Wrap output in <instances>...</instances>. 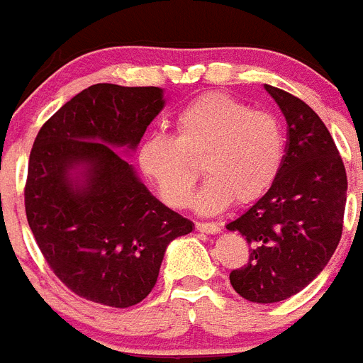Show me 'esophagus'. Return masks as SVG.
<instances>
[{"label":"esophagus","instance_id":"esophagus-1","mask_svg":"<svg viewBox=\"0 0 363 363\" xmlns=\"http://www.w3.org/2000/svg\"><path fill=\"white\" fill-rule=\"evenodd\" d=\"M195 228L199 232H204V234H217V232L221 230V227L217 225V223H196Z\"/></svg>","mask_w":363,"mask_h":363}]
</instances>
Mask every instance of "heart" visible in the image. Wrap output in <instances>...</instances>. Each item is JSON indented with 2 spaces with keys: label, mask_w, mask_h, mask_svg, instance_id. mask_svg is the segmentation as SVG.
<instances>
[{
  "label": "heart",
  "mask_w": 363,
  "mask_h": 363,
  "mask_svg": "<svg viewBox=\"0 0 363 363\" xmlns=\"http://www.w3.org/2000/svg\"><path fill=\"white\" fill-rule=\"evenodd\" d=\"M176 135L152 133L142 140L136 161L164 204L189 202L199 170L191 159L202 155L208 176L195 196L196 210L217 213L249 204L274 185L283 164L285 142L272 114L251 110L227 94L211 91L182 106L174 118Z\"/></svg>",
  "instance_id": "obj_1"
}]
</instances>
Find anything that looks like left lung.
<instances>
[{
  "label": "left lung",
  "mask_w": 363,
  "mask_h": 363,
  "mask_svg": "<svg viewBox=\"0 0 363 363\" xmlns=\"http://www.w3.org/2000/svg\"><path fill=\"white\" fill-rule=\"evenodd\" d=\"M286 120V147L274 185L228 223L251 243L249 262L230 285L255 303H275L303 291L332 259L343 232L347 172L317 112L294 95L264 84Z\"/></svg>",
  "instance_id": "1"
}]
</instances>
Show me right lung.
<instances>
[{
  "label": "right lung",
  "instance_id": "right-lung-1",
  "mask_svg": "<svg viewBox=\"0 0 363 363\" xmlns=\"http://www.w3.org/2000/svg\"><path fill=\"white\" fill-rule=\"evenodd\" d=\"M163 89L95 84L35 138L26 216L52 272L80 298L131 307L152 292L168 243L193 223L159 202L114 147L135 152Z\"/></svg>",
  "mask_w": 363,
  "mask_h": 363
}]
</instances>
